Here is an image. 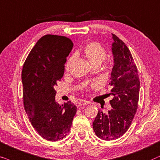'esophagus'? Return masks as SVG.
Masks as SVG:
<instances>
[{"instance_id":"1","label":"esophagus","mask_w":160,"mask_h":160,"mask_svg":"<svg viewBox=\"0 0 160 160\" xmlns=\"http://www.w3.org/2000/svg\"><path fill=\"white\" fill-rule=\"evenodd\" d=\"M87 105V102H85V101H82V102H76V106L78 108L79 107H81V106H84V105Z\"/></svg>"}]
</instances>
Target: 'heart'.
Here are the masks:
<instances>
[{"instance_id":"b5f03b06","label":"heart","mask_w":160,"mask_h":160,"mask_svg":"<svg viewBox=\"0 0 160 160\" xmlns=\"http://www.w3.org/2000/svg\"><path fill=\"white\" fill-rule=\"evenodd\" d=\"M82 52L85 57L88 59L89 63L92 67L95 66H99L101 64L104 59L105 58L106 56V51L105 48L102 47L101 44L98 43V42H89L84 46L82 49ZM74 61V57L72 56L69 58L66 63V69L67 71H69L70 68L72 67ZM93 87L97 86V84H94L93 86Z\"/></svg>"}]
</instances>
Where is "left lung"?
Segmentation results:
<instances>
[{
    "mask_svg": "<svg viewBox=\"0 0 160 160\" xmlns=\"http://www.w3.org/2000/svg\"><path fill=\"white\" fill-rule=\"evenodd\" d=\"M113 66L110 85L113 96L112 108L105 113L99 110L93 122L97 137L104 140L118 139L127 131L138 109L140 80L132 54L123 42L112 34Z\"/></svg>",
    "mask_w": 160,
    "mask_h": 160,
    "instance_id": "1",
    "label": "left lung"
}]
</instances>
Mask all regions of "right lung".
I'll return each mask as SVG.
<instances>
[{"instance_id": "1", "label": "right lung", "mask_w": 160, "mask_h": 160, "mask_svg": "<svg viewBox=\"0 0 160 160\" xmlns=\"http://www.w3.org/2000/svg\"><path fill=\"white\" fill-rule=\"evenodd\" d=\"M72 47V42L65 37L44 36L30 52L22 67L25 110L36 131L50 141L67 135L77 112L71 101L61 105L55 101V86L63 78Z\"/></svg>"}]
</instances>
